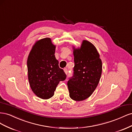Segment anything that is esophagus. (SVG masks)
<instances>
[{
  "instance_id": "esophagus-1",
  "label": "esophagus",
  "mask_w": 132,
  "mask_h": 132,
  "mask_svg": "<svg viewBox=\"0 0 132 132\" xmlns=\"http://www.w3.org/2000/svg\"><path fill=\"white\" fill-rule=\"evenodd\" d=\"M64 71L65 73L66 74H67L68 72V69H67V68H64Z\"/></svg>"
}]
</instances>
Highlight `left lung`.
I'll list each match as a JSON object with an SVG mask.
<instances>
[{"label":"left lung","instance_id":"left-lung-1","mask_svg":"<svg viewBox=\"0 0 132 132\" xmlns=\"http://www.w3.org/2000/svg\"><path fill=\"white\" fill-rule=\"evenodd\" d=\"M74 75L68 81L70 97L80 101L89 97L96 88L101 78L102 61L93 43L83 40L80 48L73 46Z\"/></svg>","mask_w":132,"mask_h":132}]
</instances>
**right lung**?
<instances>
[{
	"label": "right lung",
	"mask_w": 132,
	"mask_h": 132,
	"mask_svg": "<svg viewBox=\"0 0 132 132\" xmlns=\"http://www.w3.org/2000/svg\"><path fill=\"white\" fill-rule=\"evenodd\" d=\"M55 47L50 38L41 39L33 45L27 58L31 89L37 97L44 100L52 97L59 82L67 77L55 58Z\"/></svg>",
	"instance_id": "obj_1"
}]
</instances>
